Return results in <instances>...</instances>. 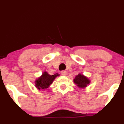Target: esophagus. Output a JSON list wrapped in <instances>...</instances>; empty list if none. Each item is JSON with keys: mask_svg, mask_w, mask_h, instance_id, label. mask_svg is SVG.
Listing matches in <instances>:
<instances>
[{"mask_svg": "<svg viewBox=\"0 0 124 124\" xmlns=\"http://www.w3.org/2000/svg\"><path fill=\"white\" fill-rule=\"evenodd\" d=\"M61 74L63 76H66L68 74V71L66 70H63L61 71Z\"/></svg>", "mask_w": 124, "mask_h": 124, "instance_id": "34e87169", "label": "esophagus"}]
</instances>
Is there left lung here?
<instances>
[{"label":"left lung","mask_w":124,"mask_h":124,"mask_svg":"<svg viewBox=\"0 0 124 124\" xmlns=\"http://www.w3.org/2000/svg\"><path fill=\"white\" fill-rule=\"evenodd\" d=\"M73 82L78 88H84L87 86V85H88L90 83L91 81L89 80L88 78H87L83 74L79 73L74 78Z\"/></svg>","instance_id":"8db88e82"}]
</instances>
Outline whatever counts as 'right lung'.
I'll return each instance as SVG.
<instances>
[{
	"instance_id": "add662e5",
	"label": "right lung",
	"mask_w": 124,
	"mask_h": 124,
	"mask_svg": "<svg viewBox=\"0 0 124 124\" xmlns=\"http://www.w3.org/2000/svg\"><path fill=\"white\" fill-rule=\"evenodd\" d=\"M60 74L56 73L54 75H50L47 71H44L40 77L35 81V86L38 89H46L50 86L54 80Z\"/></svg>"
}]
</instances>
